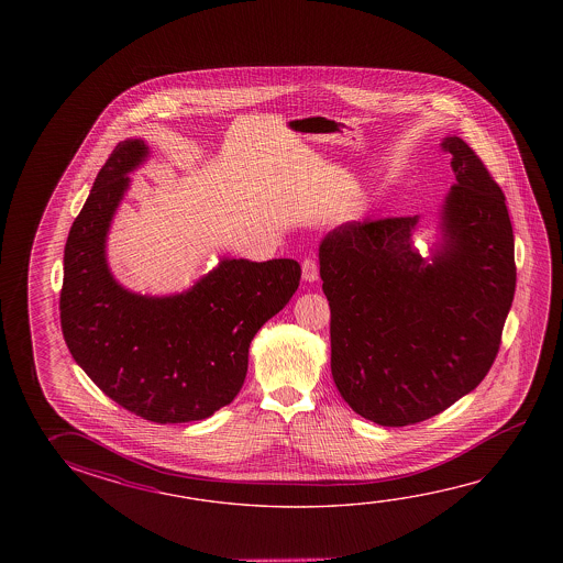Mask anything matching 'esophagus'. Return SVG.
Returning <instances> with one entry per match:
<instances>
[{
  "instance_id": "34e87169",
  "label": "esophagus",
  "mask_w": 563,
  "mask_h": 563,
  "mask_svg": "<svg viewBox=\"0 0 563 563\" xmlns=\"http://www.w3.org/2000/svg\"><path fill=\"white\" fill-rule=\"evenodd\" d=\"M320 277V271H318V263L313 258H306L302 263V278L305 283H316Z\"/></svg>"
}]
</instances>
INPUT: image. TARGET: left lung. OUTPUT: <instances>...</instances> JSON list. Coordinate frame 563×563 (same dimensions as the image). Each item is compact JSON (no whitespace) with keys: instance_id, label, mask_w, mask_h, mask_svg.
Instances as JSON below:
<instances>
[{"instance_id":"1","label":"left lung","mask_w":563,"mask_h":563,"mask_svg":"<svg viewBox=\"0 0 563 563\" xmlns=\"http://www.w3.org/2000/svg\"><path fill=\"white\" fill-rule=\"evenodd\" d=\"M455 185L430 255L420 216L350 222L320 243L341 397L378 426H408L470 395L497 357L515 298V235L505 194L463 139L445 137Z\"/></svg>"}]
</instances>
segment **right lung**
Returning <instances> with one entry per match:
<instances>
[{"label":"right lung","instance_id":"1","mask_svg":"<svg viewBox=\"0 0 563 563\" xmlns=\"http://www.w3.org/2000/svg\"><path fill=\"white\" fill-rule=\"evenodd\" d=\"M148 157L143 139L113 148L65 247L60 325L84 373L111 400L157 424L203 420L238 397L251 340L298 288L295 258L223 257L185 292L148 296L108 265L111 220Z\"/></svg>","mask_w":563,"mask_h":563}]
</instances>
